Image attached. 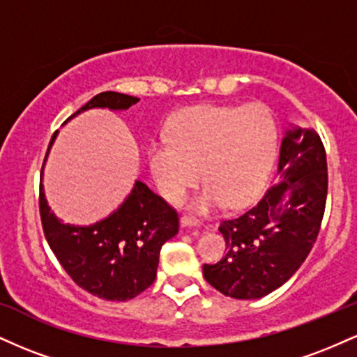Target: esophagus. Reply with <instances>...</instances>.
Masks as SVG:
<instances>
[{
    "label": "esophagus",
    "instance_id": "obj_1",
    "mask_svg": "<svg viewBox=\"0 0 357 357\" xmlns=\"http://www.w3.org/2000/svg\"><path fill=\"white\" fill-rule=\"evenodd\" d=\"M179 225H181L183 228H188V227H196V225H198V220L192 218V216L183 215L181 218H179Z\"/></svg>",
    "mask_w": 357,
    "mask_h": 357
}]
</instances>
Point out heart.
I'll return each mask as SVG.
<instances>
[{
    "instance_id": "heart-1",
    "label": "heart",
    "mask_w": 357,
    "mask_h": 357,
    "mask_svg": "<svg viewBox=\"0 0 357 357\" xmlns=\"http://www.w3.org/2000/svg\"><path fill=\"white\" fill-rule=\"evenodd\" d=\"M277 146L275 119L265 105H196L171 119L167 139L147 149V165L166 202H181L202 176L208 184L190 208L204 213L225 202L240 208L267 183Z\"/></svg>"
}]
</instances>
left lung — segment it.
<instances>
[{
    "label": "left lung",
    "instance_id": "8db88e82",
    "mask_svg": "<svg viewBox=\"0 0 357 357\" xmlns=\"http://www.w3.org/2000/svg\"><path fill=\"white\" fill-rule=\"evenodd\" d=\"M327 198V161L314 129L290 124L277 173L257 206L220 225L227 255L203 265L223 296L253 301L284 285L304 264L319 235Z\"/></svg>",
    "mask_w": 357,
    "mask_h": 357
}]
</instances>
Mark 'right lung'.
I'll return each instance as SVG.
<instances>
[{
	"instance_id": "1",
	"label": "right lung",
	"mask_w": 357,
	"mask_h": 357,
	"mask_svg": "<svg viewBox=\"0 0 357 357\" xmlns=\"http://www.w3.org/2000/svg\"><path fill=\"white\" fill-rule=\"evenodd\" d=\"M139 99L119 92H102L77 110H127ZM65 122V124H67ZM56 130L48 144L40 178V216L43 233L56 260L77 285L105 301H129L154 282L159 252L178 233V213L142 181L109 216L92 225H72L60 220L48 206L43 191V169Z\"/></svg>"
}]
</instances>
